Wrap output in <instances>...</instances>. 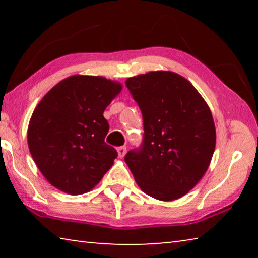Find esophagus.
Segmentation results:
<instances>
[{"mask_svg":"<svg viewBox=\"0 0 258 258\" xmlns=\"http://www.w3.org/2000/svg\"><path fill=\"white\" fill-rule=\"evenodd\" d=\"M117 151H118V156L120 157V158H123V157H124L125 154H126V147H125V146L118 147V148H117Z\"/></svg>","mask_w":258,"mask_h":258,"instance_id":"34e87169","label":"esophagus"}]
</instances>
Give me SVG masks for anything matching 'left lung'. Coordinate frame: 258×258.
I'll return each mask as SVG.
<instances>
[{
    "label": "left lung",
    "instance_id": "obj_1",
    "mask_svg": "<svg viewBox=\"0 0 258 258\" xmlns=\"http://www.w3.org/2000/svg\"><path fill=\"white\" fill-rule=\"evenodd\" d=\"M142 113L143 140L125 156L147 195L174 200L187 194L207 171L216 132L207 103L184 77L151 72L127 78Z\"/></svg>",
    "mask_w": 258,
    "mask_h": 258
}]
</instances>
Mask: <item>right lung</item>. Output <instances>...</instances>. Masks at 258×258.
I'll return each mask as SVG.
<instances>
[{"instance_id": "1", "label": "right lung", "mask_w": 258, "mask_h": 258, "mask_svg": "<svg viewBox=\"0 0 258 258\" xmlns=\"http://www.w3.org/2000/svg\"><path fill=\"white\" fill-rule=\"evenodd\" d=\"M119 83L99 76H71L46 93L33 112L28 147L52 185L69 195L90 191L117 158L104 142L103 111L120 92Z\"/></svg>"}]
</instances>
